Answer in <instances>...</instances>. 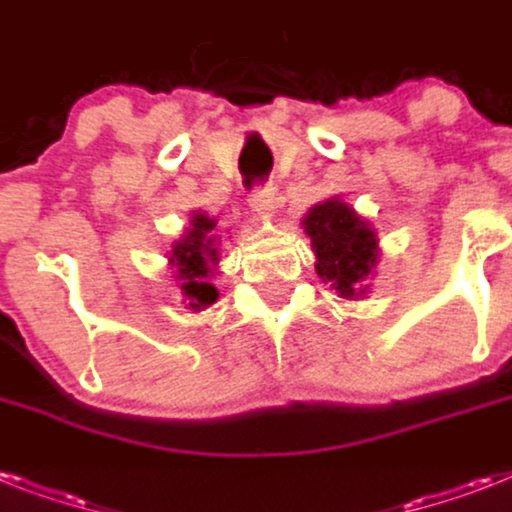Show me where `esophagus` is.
Here are the masks:
<instances>
[{"label":"esophagus","instance_id":"1","mask_svg":"<svg viewBox=\"0 0 512 512\" xmlns=\"http://www.w3.org/2000/svg\"><path fill=\"white\" fill-rule=\"evenodd\" d=\"M249 209H252L257 217H271L273 209H276V193H273V188H257V191L249 196Z\"/></svg>","mask_w":512,"mask_h":512}]
</instances>
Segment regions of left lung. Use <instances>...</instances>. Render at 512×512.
<instances>
[{"label": "left lung", "instance_id": "obj_1", "mask_svg": "<svg viewBox=\"0 0 512 512\" xmlns=\"http://www.w3.org/2000/svg\"><path fill=\"white\" fill-rule=\"evenodd\" d=\"M316 252V273L345 300H361L380 263V239L348 201L332 196L308 209L300 220Z\"/></svg>", "mask_w": 512, "mask_h": 512}]
</instances>
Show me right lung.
Returning a JSON list of instances; mask_svg holds the SVG:
<instances>
[{
    "instance_id": "right-lung-1",
    "label": "right lung",
    "mask_w": 512,
    "mask_h": 512,
    "mask_svg": "<svg viewBox=\"0 0 512 512\" xmlns=\"http://www.w3.org/2000/svg\"><path fill=\"white\" fill-rule=\"evenodd\" d=\"M215 225V217L193 209L188 228L167 252L172 281L183 295L185 308L191 311H204L217 300V287L212 279L220 273V236Z\"/></svg>"
}]
</instances>
